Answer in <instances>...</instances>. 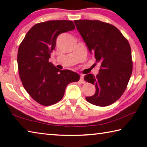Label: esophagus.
<instances>
[{
  "label": "esophagus",
  "instance_id": "esophagus-1",
  "mask_svg": "<svg viewBox=\"0 0 147 147\" xmlns=\"http://www.w3.org/2000/svg\"><path fill=\"white\" fill-rule=\"evenodd\" d=\"M80 82L81 84H86V81L84 80V76L83 75H81L80 76Z\"/></svg>",
  "mask_w": 147,
  "mask_h": 147
}]
</instances>
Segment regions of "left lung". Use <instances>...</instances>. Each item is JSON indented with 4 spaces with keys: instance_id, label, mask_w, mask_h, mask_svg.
Here are the masks:
<instances>
[{
    "instance_id": "left-lung-1",
    "label": "left lung",
    "mask_w": 147,
    "mask_h": 147,
    "mask_svg": "<svg viewBox=\"0 0 147 147\" xmlns=\"http://www.w3.org/2000/svg\"><path fill=\"white\" fill-rule=\"evenodd\" d=\"M89 51L94 54L100 69L96 76L87 74L84 78L95 86L94 95L86 100L97 106H108L116 102L126 90L132 73L130 45L117 28L102 21H74Z\"/></svg>"
}]
</instances>
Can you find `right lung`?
I'll return each instance as SVG.
<instances>
[{
    "mask_svg": "<svg viewBox=\"0 0 147 147\" xmlns=\"http://www.w3.org/2000/svg\"><path fill=\"white\" fill-rule=\"evenodd\" d=\"M74 28L72 21L42 22L32 27L19 47L20 78L29 95L41 105L58 102L67 86L79 81L78 74L67 69L59 70L49 60L56 47L57 37Z\"/></svg>",
    "mask_w": 147,
    "mask_h": 147,
    "instance_id": "add662e5",
    "label": "right lung"
}]
</instances>
